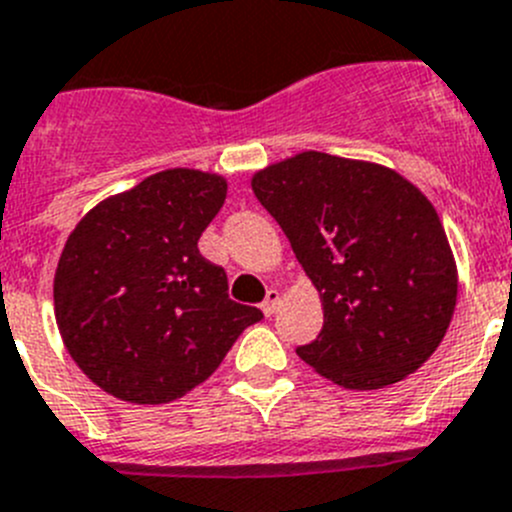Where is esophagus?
<instances>
[{"mask_svg": "<svg viewBox=\"0 0 512 512\" xmlns=\"http://www.w3.org/2000/svg\"><path fill=\"white\" fill-rule=\"evenodd\" d=\"M279 302H281V294L276 292V289H269V292H266V299L261 302V309H264L266 317H271V314L279 309Z\"/></svg>", "mask_w": 512, "mask_h": 512, "instance_id": "esophagus-1", "label": "esophagus"}]
</instances>
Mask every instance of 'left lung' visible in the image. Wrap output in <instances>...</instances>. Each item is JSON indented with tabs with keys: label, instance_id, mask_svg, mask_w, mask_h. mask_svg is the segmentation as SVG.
<instances>
[{
	"label": "left lung",
	"instance_id": "8db88e82",
	"mask_svg": "<svg viewBox=\"0 0 512 512\" xmlns=\"http://www.w3.org/2000/svg\"><path fill=\"white\" fill-rule=\"evenodd\" d=\"M251 185L325 309L299 358L358 391L421 368L457 304V266L434 205L398 172L325 152L271 164Z\"/></svg>",
	"mask_w": 512,
	"mask_h": 512
}]
</instances>
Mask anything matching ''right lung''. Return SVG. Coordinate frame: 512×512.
Returning <instances> with one entry per match:
<instances>
[{
	"instance_id": "obj_1",
	"label": "right lung",
	"mask_w": 512,
	"mask_h": 512,
	"mask_svg": "<svg viewBox=\"0 0 512 512\" xmlns=\"http://www.w3.org/2000/svg\"><path fill=\"white\" fill-rule=\"evenodd\" d=\"M225 190L218 175L157 172L70 233L53 287L58 330L78 368L111 396L175 401L264 320L228 297L225 269L198 251Z\"/></svg>"
}]
</instances>
